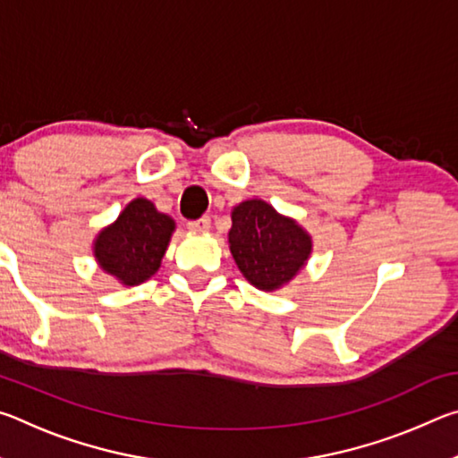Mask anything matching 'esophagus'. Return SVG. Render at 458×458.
Wrapping results in <instances>:
<instances>
[{"mask_svg":"<svg viewBox=\"0 0 458 458\" xmlns=\"http://www.w3.org/2000/svg\"><path fill=\"white\" fill-rule=\"evenodd\" d=\"M210 224H212L210 216H201V218H198V220L188 222V228L193 232H206V230H210Z\"/></svg>","mask_w":458,"mask_h":458,"instance_id":"34e87169","label":"esophagus"}]
</instances>
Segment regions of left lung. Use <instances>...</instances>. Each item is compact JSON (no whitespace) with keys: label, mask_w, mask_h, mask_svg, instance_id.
I'll return each mask as SVG.
<instances>
[{"label":"left lung","mask_w":458,"mask_h":458,"mask_svg":"<svg viewBox=\"0 0 458 458\" xmlns=\"http://www.w3.org/2000/svg\"><path fill=\"white\" fill-rule=\"evenodd\" d=\"M228 240L238 268L262 291L289 283L311 254L307 232L260 199L234 208Z\"/></svg>","instance_id":"1"}]
</instances>
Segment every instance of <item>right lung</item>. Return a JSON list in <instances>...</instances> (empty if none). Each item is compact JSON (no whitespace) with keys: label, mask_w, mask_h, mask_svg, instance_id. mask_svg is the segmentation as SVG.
I'll use <instances>...</instances> for the list:
<instances>
[{"label":"right lung","mask_w":458,"mask_h":458,"mask_svg":"<svg viewBox=\"0 0 458 458\" xmlns=\"http://www.w3.org/2000/svg\"><path fill=\"white\" fill-rule=\"evenodd\" d=\"M174 220L159 214L149 199L137 198L113 226L97 238L95 257L106 273L125 284H139L157 273L174 232Z\"/></svg>","instance_id":"1"}]
</instances>
